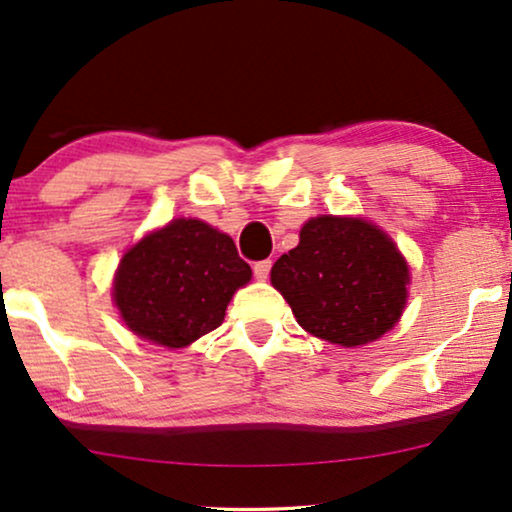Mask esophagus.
<instances>
[{
    "mask_svg": "<svg viewBox=\"0 0 512 512\" xmlns=\"http://www.w3.org/2000/svg\"><path fill=\"white\" fill-rule=\"evenodd\" d=\"M270 268H273V261H270V258H266V261H256L254 275L258 277V280H266V277L270 275Z\"/></svg>",
    "mask_w": 512,
    "mask_h": 512,
    "instance_id": "1",
    "label": "esophagus"
}]
</instances>
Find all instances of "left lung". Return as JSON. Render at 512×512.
<instances>
[{
    "label": "left lung",
    "instance_id": "8db88e82",
    "mask_svg": "<svg viewBox=\"0 0 512 512\" xmlns=\"http://www.w3.org/2000/svg\"><path fill=\"white\" fill-rule=\"evenodd\" d=\"M270 282L306 332L351 349L399 323L408 263L377 225L320 216L301 227L299 246L277 258Z\"/></svg>",
    "mask_w": 512,
    "mask_h": 512
}]
</instances>
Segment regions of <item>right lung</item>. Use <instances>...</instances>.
I'll use <instances>...</instances> for the list:
<instances>
[{"instance_id":"add662e5","label":"right lung","mask_w":512,"mask_h":512,"mask_svg":"<svg viewBox=\"0 0 512 512\" xmlns=\"http://www.w3.org/2000/svg\"><path fill=\"white\" fill-rule=\"evenodd\" d=\"M249 263L223 232L178 218L125 251L113 299L125 325L149 342L182 349L223 323Z\"/></svg>"}]
</instances>
